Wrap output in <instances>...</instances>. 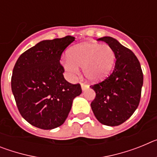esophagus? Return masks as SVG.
<instances>
[{"label":"esophagus","instance_id":"1","mask_svg":"<svg viewBox=\"0 0 157 157\" xmlns=\"http://www.w3.org/2000/svg\"><path fill=\"white\" fill-rule=\"evenodd\" d=\"M81 87H82V90H85L86 89L89 88V86L86 85V84H84V83H81Z\"/></svg>","mask_w":157,"mask_h":157}]
</instances>
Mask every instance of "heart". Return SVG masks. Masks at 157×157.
<instances>
[{
  "instance_id": "1",
  "label": "heart",
  "mask_w": 157,
  "mask_h": 157,
  "mask_svg": "<svg viewBox=\"0 0 157 157\" xmlns=\"http://www.w3.org/2000/svg\"><path fill=\"white\" fill-rule=\"evenodd\" d=\"M116 60L114 50L108 45L84 42L72 47L63 59V66L71 76L82 67L84 75L91 82H99L108 77Z\"/></svg>"
}]
</instances>
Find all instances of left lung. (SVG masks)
<instances>
[{"instance_id":"obj_1","label":"left lung","mask_w":157,"mask_h":157,"mask_svg":"<svg viewBox=\"0 0 157 157\" xmlns=\"http://www.w3.org/2000/svg\"><path fill=\"white\" fill-rule=\"evenodd\" d=\"M114 50L116 64L104 81L90 86L96 93L91 109L97 120L106 126H119L127 120L138 108L143 85V73L132 51L112 37H103Z\"/></svg>"}]
</instances>
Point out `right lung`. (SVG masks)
<instances>
[{
    "label": "right lung",
    "instance_id": "add662e5",
    "mask_svg": "<svg viewBox=\"0 0 157 157\" xmlns=\"http://www.w3.org/2000/svg\"><path fill=\"white\" fill-rule=\"evenodd\" d=\"M75 41L72 36L45 40L25 51L12 71V94L24 120L43 130L61 126L67 118L80 84L63 77L59 60L65 48Z\"/></svg>",
    "mask_w": 157,
    "mask_h": 157
}]
</instances>
